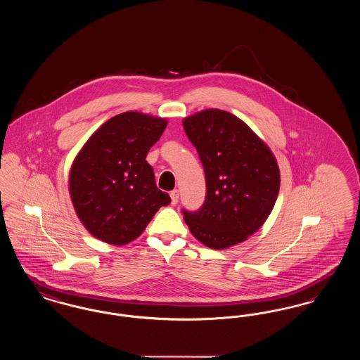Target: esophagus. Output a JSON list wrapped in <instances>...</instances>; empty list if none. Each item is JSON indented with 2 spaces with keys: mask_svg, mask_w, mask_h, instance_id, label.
I'll return each instance as SVG.
<instances>
[{
  "mask_svg": "<svg viewBox=\"0 0 360 360\" xmlns=\"http://www.w3.org/2000/svg\"><path fill=\"white\" fill-rule=\"evenodd\" d=\"M170 197H172V205H176L178 200H179V191L178 190H172V193H170Z\"/></svg>",
  "mask_w": 360,
  "mask_h": 360,
  "instance_id": "1",
  "label": "esophagus"
}]
</instances>
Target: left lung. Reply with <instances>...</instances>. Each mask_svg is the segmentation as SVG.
<instances>
[{
	"label": "left lung",
	"instance_id": "8db88e82",
	"mask_svg": "<svg viewBox=\"0 0 360 360\" xmlns=\"http://www.w3.org/2000/svg\"><path fill=\"white\" fill-rule=\"evenodd\" d=\"M182 124L205 170V204L184 210L191 235L212 250L245 241L267 220L278 197L281 174L273 151L221 109L197 112Z\"/></svg>",
	"mask_w": 360,
	"mask_h": 360
}]
</instances>
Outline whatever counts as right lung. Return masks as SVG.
Returning <instances> with one entry per match:
<instances>
[{"instance_id": "right-lung-1", "label": "right lung", "mask_w": 360, "mask_h": 360, "mask_svg": "<svg viewBox=\"0 0 360 360\" xmlns=\"http://www.w3.org/2000/svg\"><path fill=\"white\" fill-rule=\"evenodd\" d=\"M167 119L128 110L87 139L69 174L74 210L90 235L112 245L137 239L170 195L156 188L146 160Z\"/></svg>"}]
</instances>
